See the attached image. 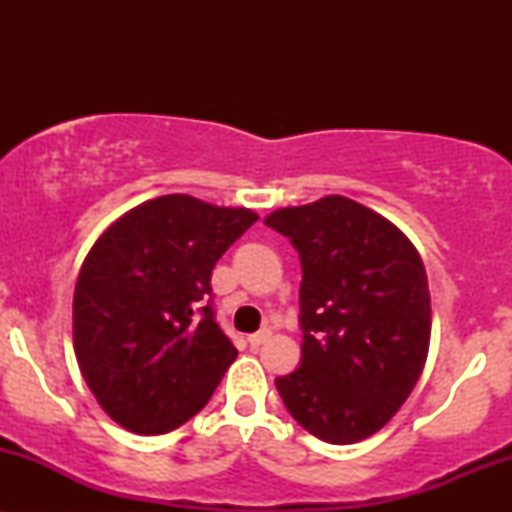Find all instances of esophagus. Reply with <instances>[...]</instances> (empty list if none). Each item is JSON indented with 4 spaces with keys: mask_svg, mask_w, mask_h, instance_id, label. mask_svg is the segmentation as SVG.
<instances>
[{
    "mask_svg": "<svg viewBox=\"0 0 512 512\" xmlns=\"http://www.w3.org/2000/svg\"><path fill=\"white\" fill-rule=\"evenodd\" d=\"M269 339H272V330H267V327H264V330L255 332V334H250L248 342H250L252 349H260V346H262V344H267Z\"/></svg>",
    "mask_w": 512,
    "mask_h": 512,
    "instance_id": "34e87169",
    "label": "esophagus"
}]
</instances>
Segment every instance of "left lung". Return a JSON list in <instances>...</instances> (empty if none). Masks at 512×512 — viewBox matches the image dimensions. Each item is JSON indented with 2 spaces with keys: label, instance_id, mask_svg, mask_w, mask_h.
I'll return each mask as SVG.
<instances>
[{
  "label": "left lung",
  "instance_id": "obj_1",
  "mask_svg": "<svg viewBox=\"0 0 512 512\" xmlns=\"http://www.w3.org/2000/svg\"><path fill=\"white\" fill-rule=\"evenodd\" d=\"M301 257V366L276 378L305 431L349 445L380 431L428 356L431 293L409 238L363 204L330 195L264 219Z\"/></svg>",
  "mask_w": 512,
  "mask_h": 512
}]
</instances>
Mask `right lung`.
Returning a JSON list of instances; mask_svg holds the SVG:
<instances>
[{
	"mask_svg": "<svg viewBox=\"0 0 512 512\" xmlns=\"http://www.w3.org/2000/svg\"><path fill=\"white\" fill-rule=\"evenodd\" d=\"M257 221L190 195L117 219L81 264L74 351L98 404L122 428L158 436L214 395L238 351L216 322L211 269Z\"/></svg>",
	"mask_w": 512,
	"mask_h": 512,
	"instance_id": "1",
	"label": "right lung"
}]
</instances>
